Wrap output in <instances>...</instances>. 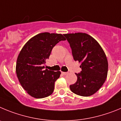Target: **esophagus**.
<instances>
[{"mask_svg":"<svg viewBox=\"0 0 121 121\" xmlns=\"http://www.w3.org/2000/svg\"><path fill=\"white\" fill-rule=\"evenodd\" d=\"M61 73L63 74V75H67V72H61Z\"/></svg>","mask_w":121,"mask_h":121,"instance_id":"esophagus-1","label":"esophagus"}]
</instances>
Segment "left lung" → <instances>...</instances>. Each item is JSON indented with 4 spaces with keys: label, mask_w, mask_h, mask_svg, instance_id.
Returning <instances> with one entry per match:
<instances>
[{
    "label": "left lung",
    "mask_w": 121,
    "mask_h": 121,
    "mask_svg": "<svg viewBox=\"0 0 121 121\" xmlns=\"http://www.w3.org/2000/svg\"><path fill=\"white\" fill-rule=\"evenodd\" d=\"M70 44L75 61L81 63L82 70L75 73L77 81L70 86L73 93L89 96L102 87L108 73V61L98 42L87 34H63Z\"/></svg>",
    "instance_id": "left-lung-1"
}]
</instances>
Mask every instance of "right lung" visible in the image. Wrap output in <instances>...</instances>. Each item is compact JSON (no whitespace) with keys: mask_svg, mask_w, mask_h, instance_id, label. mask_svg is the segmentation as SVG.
<instances>
[{"mask_svg":"<svg viewBox=\"0 0 121 121\" xmlns=\"http://www.w3.org/2000/svg\"><path fill=\"white\" fill-rule=\"evenodd\" d=\"M61 40V34L43 32L26 42L17 57L16 74L20 84L27 93L35 98H43L53 93L55 82L61 72L43 70L53 48Z\"/></svg>","mask_w":121,"mask_h":121,"instance_id":"obj_1","label":"right lung"}]
</instances>
